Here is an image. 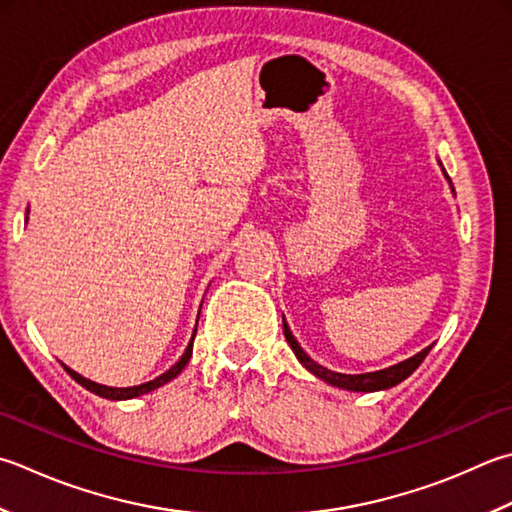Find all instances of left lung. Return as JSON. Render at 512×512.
I'll use <instances>...</instances> for the list:
<instances>
[{
	"mask_svg": "<svg viewBox=\"0 0 512 512\" xmlns=\"http://www.w3.org/2000/svg\"><path fill=\"white\" fill-rule=\"evenodd\" d=\"M284 335H286V342L293 348V353L297 355L299 362H302L310 373L317 375L319 379H324V382L333 384L337 388H346V390H357V393H373V390H384L390 386H397L399 382H404L408 375H413L415 370L419 368V364L424 362L426 355L430 353V346L424 348L422 353H417L415 357L406 359V362L397 364V366H390L384 370H377V373H364V375H344V373H333V370H328L324 366H319L317 362H313L306 353L304 348L297 344V339L290 333V328L284 319Z\"/></svg>",
	"mask_w": 512,
	"mask_h": 512,
	"instance_id": "obj_1",
	"label": "left lung"
}]
</instances>
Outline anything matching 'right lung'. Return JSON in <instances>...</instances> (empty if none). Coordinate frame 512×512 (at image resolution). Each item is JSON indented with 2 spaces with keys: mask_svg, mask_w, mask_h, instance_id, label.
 <instances>
[{
  "mask_svg": "<svg viewBox=\"0 0 512 512\" xmlns=\"http://www.w3.org/2000/svg\"><path fill=\"white\" fill-rule=\"evenodd\" d=\"M195 333H197V328H195ZM195 333H193V339H195ZM193 339H190L186 353L182 355V359H179V362H177L173 368L166 370V373L159 375L157 379H153V382H146V384H142V386H133V388H110V386H102V384L90 382V379H86V377H82L79 373H75V370H70L68 366H64V368H66V373H68L70 377H73L77 384H82L84 388L90 390V393H95V395H99V397H106V399H130V397H139V395H144V393H150V390H155V388H159V386L168 384L170 379H175L179 373H182L184 366L188 364L190 355H193Z\"/></svg>",
  "mask_w": 512,
  "mask_h": 512,
  "instance_id": "right-lung-1",
  "label": "right lung"
}]
</instances>
